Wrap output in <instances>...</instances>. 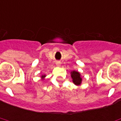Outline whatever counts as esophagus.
I'll use <instances>...</instances> for the list:
<instances>
[{
    "instance_id": "34e87169",
    "label": "esophagus",
    "mask_w": 121,
    "mask_h": 121,
    "mask_svg": "<svg viewBox=\"0 0 121 121\" xmlns=\"http://www.w3.org/2000/svg\"><path fill=\"white\" fill-rule=\"evenodd\" d=\"M56 64L57 66H58V67H59V66H60V61H57V62L56 63Z\"/></svg>"
}]
</instances>
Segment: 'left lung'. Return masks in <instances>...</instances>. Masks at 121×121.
I'll list each match as a JSON object with an SVG mask.
<instances>
[{"mask_svg": "<svg viewBox=\"0 0 121 121\" xmlns=\"http://www.w3.org/2000/svg\"><path fill=\"white\" fill-rule=\"evenodd\" d=\"M71 78L72 79L73 83L76 85H80L82 81V78H81V74H79L78 72L73 70L71 72Z\"/></svg>", "mask_w": 121, "mask_h": 121, "instance_id": "obj_1", "label": "left lung"}]
</instances>
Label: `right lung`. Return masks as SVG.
I'll return each instance as SVG.
<instances>
[{"mask_svg":"<svg viewBox=\"0 0 121 121\" xmlns=\"http://www.w3.org/2000/svg\"><path fill=\"white\" fill-rule=\"evenodd\" d=\"M45 75H42V76H41V78H42V79H43L45 78Z\"/></svg>","mask_w":121,"mask_h":121,"instance_id":"obj_1","label":"right lung"}]
</instances>
